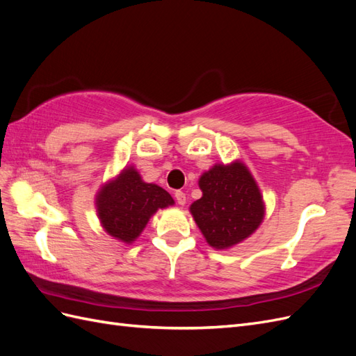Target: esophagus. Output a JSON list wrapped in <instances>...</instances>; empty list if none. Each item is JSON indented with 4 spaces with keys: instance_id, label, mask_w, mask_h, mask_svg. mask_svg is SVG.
Listing matches in <instances>:
<instances>
[{
    "instance_id": "esophagus-1",
    "label": "esophagus",
    "mask_w": 356,
    "mask_h": 356,
    "mask_svg": "<svg viewBox=\"0 0 356 356\" xmlns=\"http://www.w3.org/2000/svg\"><path fill=\"white\" fill-rule=\"evenodd\" d=\"M175 199H177L178 204H181V207H184V204H186V202H187V197H186V193H184V191H181V190L175 191Z\"/></svg>"
}]
</instances>
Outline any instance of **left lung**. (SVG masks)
Returning a JSON list of instances; mask_svg holds the SVG:
<instances>
[{
	"instance_id": "1",
	"label": "left lung",
	"mask_w": 356,
	"mask_h": 356,
	"mask_svg": "<svg viewBox=\"0 0 356 356\" xmlns=\"http://www.w3.org/2000/svg\"><path fill=\"white\" fill-rule=\"evenodd\" d=\"M203 196L190 212L207 242L227 250L245 241L264 218V202L251 172L241 163L213 165L200 177Z\"/></svg>"
}]
</instances>
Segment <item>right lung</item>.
<instances>
[{
  "label": "right lung",
  "mask_w": 356,
  "mask_h": 356,
  "mask_svg": "<svg viewBox=\"0 0 356 356\" xmlns=\"http://www.w3.org/2000/svg\"><path fill=\"white\" fill-rule=\"evenodd\" d=\"M174 203L166 190L144 182L139 172L129 166L98 191L96 211L106 233L117 241L132 243L157 209Z\"/></svg>",
  "instance_id": "add662e5"
}]
</instances>
